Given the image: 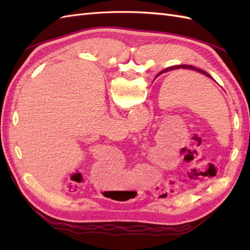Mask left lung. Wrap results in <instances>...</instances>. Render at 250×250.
<instances>
[{
	"instance_id": "8db88e82",
	"label": "left lung",
	"mask_w": 250,
	"mask_h": 250,
	"mask_svg": "<svg viewBox=\"0 0 250 250\" xmlns=\"http://www.w3.org/2000/svg\"><path fill=\"white\" fill-rule=\"evenodd\" d=\"M179 67H184V68H191V70L198 71V72H200V73H202V74H204V75H206L207 77H209V78H211V76L209 75V74H207V73H206L205 71H203V70H201V68H196V67H193L192 65H175V66H172V67H168V68H167V70H164V71L160 72V73H159V75H160V74H162V73H164V72H167V71H171V70H176V68H179Z\"/></svg>"
}]
</instances>
